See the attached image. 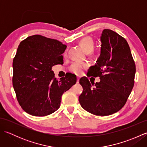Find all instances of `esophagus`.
Segmentation results:
<instances>
[{"label": "esophagus", "mask_w": 147, "mask_h": 147, "mask_svg": "<svg viewBox=\"0 0 147 147\" xmlns=\"http://www.w3.org/2000/svg\"><path fill=\"white\" fill-rule=\"evenodd\" d=\"M80 78L79 76H78V77H77V83H79Z\"/></svg>", "instance_id": "obj_1"}]
</instances>
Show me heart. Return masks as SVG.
I'll return each instance as SVG.
<instances>
[{"instance_id": "heart-1", "label": "heart", "mask_w": 147, "mask_h": 147, "mask_svg": "<svg viewBox=\"0 0 147 147\" xmlns=\"http://www.w3.org/2000/svg\"><path fill=\"white\" fill-rule=\"evenodd\" d=\"M80 45L82 47L86 52L90 53L92 52L95 47V42L89 36H86L85 38H82L80 42ZM87 67V64L85 63L80 62H75L71 65V66L69 68V69L74 74H76L77 75L82 74L84 69Z\"/></svg>"}]
</instances>
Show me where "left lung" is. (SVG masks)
Here are the masks:
<instances>
[{
  "instance_id": "8db88e82",
  "label": "left lung",
  "mask_w": 147,
  "mask_h": 147,
  "mask_svg": "<svg viewBox=\"0 0 147 147\" xmlns=\"http://www.w3.org/2000/svg\"><path fill=\"white\" fill-rule=\"evenodd\" d=\"M100 40V55L87 74L99 77L100 82L95 85L86 77L80 78L83 90L79 102L90 113L105 116L115 113L125 105L135 83L136 66L129 46L123 36L105 29Z\"/></svg>"
}]
</instances>
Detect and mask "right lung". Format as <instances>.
<instances>
[{"instance_id": "right-lung-1", "label": "right lung", "mask_w": 147, "mask_h": 147, "mask_svg": "<svg viewBox=\"0 0 147 147\" xmlns=\"http://www.w3.org/2000/svg\"><path fill=\"white\" fill-rule=\"evenodd\" d=\"M66 45L40 35L28 36L19 45L13 59L12 85L23 110L34 116H45L60 107L61 96L76 83L73 74L58 80L52 67L63 62Z\"/></svg>"}]
</instances>
